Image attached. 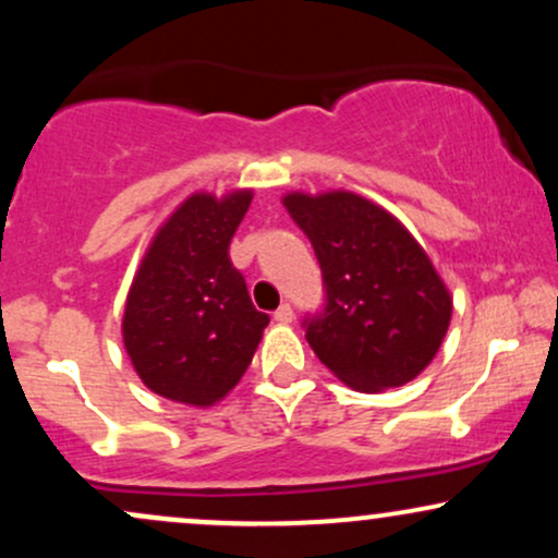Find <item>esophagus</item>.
I'll return each instance as SVG.
<instances>
[{"label": "esophagus", "mask_w": 558, "mask_h": 558, "mask_svg": "<svg viewBox=\"0 0 558 558\" xmlns=\"http://www.w3.org/2000/svg\"><path fill=\"white\" fill-rule=\"evenodd\" d=\"M275 319H278V323H283V325L293 323V310H291V304H280L278 310H275Z\"/></svg>", "instance_id": "obj_1"}]
</instances>
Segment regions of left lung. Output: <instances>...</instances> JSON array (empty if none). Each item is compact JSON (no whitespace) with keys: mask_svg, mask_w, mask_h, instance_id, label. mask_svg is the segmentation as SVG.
Wrapping results in <instances>:
<instances>
[{"mask_svg":"<svg viewBox=\"0 0 558 558\" xmlns=\"http://www.w3.org/2000/svg\"><path fill=\"white\" fill-rule=\"evenodd\" d=\"M283 204L323 270L325 306L304 317L319 362L362 393L414 380L451 323L448 288L420 243L393 215L349 191L288 194Z\"/></svg>","mask_w":558,"mask_h":558,"instance_id":"obj_1","label":"left lung"}]
</instances>
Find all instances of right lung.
Returning <instances> with one entry per match:
<instances>
[{"label": "right lung", "mask_w": 558, "mask_h": 558, "mask_svg": "<svg viewBox=\"0 0 558 558\" xmlns=\"http://www.w3.org/2000/svg\"><path fill=\"white\" fill-rule=\"evenodd\" d=\"M252 191L189 196L157 230L125 301L123 341L146 388L209 407L252 364L270 317L230 262Z\"/></svg>", "instance_id": "obj_1"}]
</instances>
